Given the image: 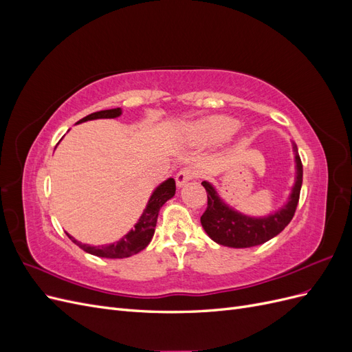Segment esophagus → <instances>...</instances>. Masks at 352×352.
<instances>
[{"label": "esophagus", "mask_w": 352, "mask_h": 352, "mask_svg": "<svg viewBox=\"0 0 352 352\" xmlns=\"http://www.w3.org/2000/svg\"><path fill=\"white\" fill-rule=\"evenodd\" d=\"M197 170L192 167H184L176 176V184L177 186H184L189 180H192L194 177H197Z\"/></svg>", "instance_id": "1"}]
</instances>
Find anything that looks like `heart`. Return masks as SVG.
Returning a JSON list of instances; mask_svg holds the SVG:
<instances>
[{
  "instance_id": "1",
  "label": "heart",
  "mask_w": 352,
  "mask_h": 352,
  "mask_svg": "<svg viewBox=\"0 0 352 352\" xmlns=\"http://www.w3.org/2000/svg\"><path fill=\"white\" fill-rule=\"evenodd\" d=\"M239 123L228 116H211L190 127V136L198 144L211 145L228 140L238 131Z\"/></svg>"
}]
</instances>
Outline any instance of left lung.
<instances>
[{"mask_svg":"<svg viewBox=\"0 0 352 352\" xmlns=\"http://www.w3.org/2000/svg\"><path fill=\"white\" fill-rule=\"evenodd\" d=\"M296 177L289 201L270 216L265 217H250L230 208L219 197L217 190L211 184L202 182L207 190V210L201 216V225L207 232V235L220 245L230 248H250L255 245H261L274 238L289 225L300 199L302 185V163L298 154L296 144H294Z\"/></svg>","mask_w":352,"mask_h":352,"instance_id":"left-lung-1","label":"left lung"}]
</instances>
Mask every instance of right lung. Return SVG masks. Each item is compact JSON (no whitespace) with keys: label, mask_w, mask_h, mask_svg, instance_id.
I'll return each mask as SVG.
<instances>
[{"label":"right lung","mask_w":352,"mask_h":352,"mask_svg":"<svg viewBox=\"0 0 352 352\" xmlns=\"http://www.w3.org/2000/svg\"><path fill=\"white\" fill-rule=\"evenodd\" d=\"M120 114H122V109L102 110V111H97L83 117V119L79 120L78 123L94 120V119H114V117H119ZM175 192H176V184H175V179L172 177L167 179L162 185H158L153 192L151 198L148 199V204L142 212V216L135 225V229H132L127 235H124L120 241H117L114 243L101 245V247H91V245L78 242L73 236H70L69 233L67 236L83 251H87L92 255H97V257H104V258L131 257V255L142 251L146 245L151 242L155 232L158 211L164 206V202L167 199H170L175 195Z\"/></svg>","instance_id":"obj_1"}]
</instances>
